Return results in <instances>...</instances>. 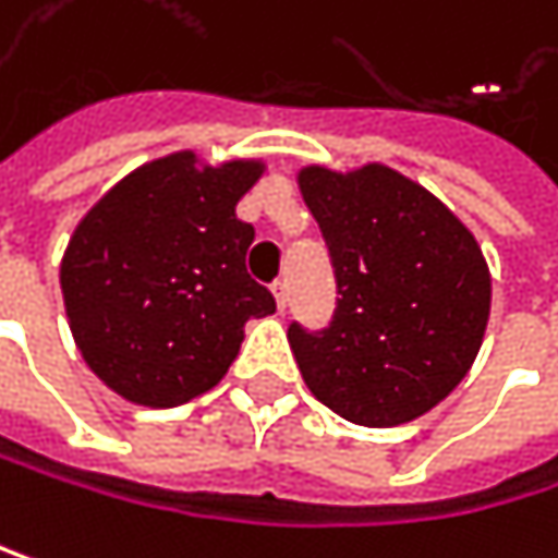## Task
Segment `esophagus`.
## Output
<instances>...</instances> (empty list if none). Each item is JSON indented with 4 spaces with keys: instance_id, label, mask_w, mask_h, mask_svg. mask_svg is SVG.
<instances>
[{
    "instance_id": "esophagus-1",
    "label": "esophagus",
    "mask_w": 558,
    "mask_h": 558,
    "mask_svg": "<svg viewBox=\"0 0 558 558\" xmlns=\"http://www.w3.org/2000/svg\"><path fill=\"white\" fill-rule=\"evenodd\" d=\"M270 291H274V301H277V307H288V281H284V277H277V281L270 284Z\"/></svg>"
}]
</instances>
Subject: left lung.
Masks as SVG:
<instances>
[{
  "instance_id": "1",
  "label": "left lung",
  "mask_w": 558,
  "mask_h": 558,
  "mask_svg": "<svg viewBox=\"0 0 558 558\" xmlns=\"http://www.w3.org/2000/svg\"><path fill=\"white\" fill-rule=\"evenodd\" d=\"M301 192L337 281L327 327H288L304 383L366 428L425 415L468 376L484 340L490 274L474 234L389 166L347 175L311 166Z\"/></svg>"
}]
</instances>
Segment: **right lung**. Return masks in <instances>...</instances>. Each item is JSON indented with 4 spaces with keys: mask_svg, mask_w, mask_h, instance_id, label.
Masks as SVG:
<instances>
[{
    "mask_svg": "<svg viewBox=\"0 0 558 558\" xmlns=\"http://www.w3.org/2000/svg\"><path fill=\"white\" fill-rule=\"evenodd\" d=\"M260 162L195 169L192 153L117 182L77 225L61 294L87 366L123 399L172 409L234 363L274 294L244 267L254 228L234 215Z\"/></svg>",
    "mask_w": 558,
    "mask_h": 558,
    "instance_id": "1",
    "label": "right lung"
}]
</instances>
